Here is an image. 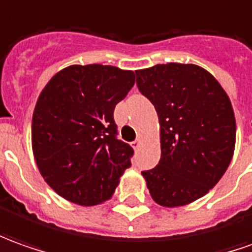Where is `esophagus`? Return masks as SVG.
Instances as JSON below:
<instances>
[{
	"mask_svg": "<svg viewBox=\"0 0 252 252\" xmlns=\"http://www.w3.org/2000/svg\"><path fill=\"white\" fill-rule=\"evenodd\" d=\"M131 146H132L133 149H138L140 146V139H135L132 142V143H131Z\"/></svg>",
	"mask_w": 252,
	"mask_h": 252,
	"instance_id": "1",
	"label": "esophagus"
}]
</instances>
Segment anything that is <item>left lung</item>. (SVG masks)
<instances>
[{
    "instance_id": "1",
    "label": "left lung",
    "mask_w": 252,
    "mask_h": 252,
    "mask_svg": "<svg viewBox=\"0 0 252 252\" xmlns=\"http://www.w3.org/2000/svg\"><path fill=\"white\" fill-rule=\"evenodd\" d=\"M135 73L160 123L161 158L142 172L150 196L168 208L190 204L220 182L232 161L236 120L230 99L197 64H156Z\"/></svg>"
}]
</instances>
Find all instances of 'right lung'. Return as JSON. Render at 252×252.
Here are the masks:
<instances>
[{"label": "right lung", "instance_id": "obj_1", "mask_svg": "<svg viewBox=\"0 0 252 252\" xmlns=\"http://www.w3.org/2000/svg\"><path fill=\"white\" fill-rule=\"evenodd\" d=\"M135 84L131 70L73 64L41 91L32 121V145L41 175L59 196L91 207L112 197L132 148L116 138V104Z\"/></svg>", "mask_w": 252, "mask_h": 252}]
</instances>
